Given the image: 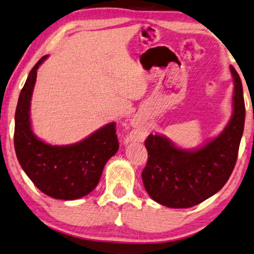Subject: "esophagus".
Here are the masks:
<instances>
[{
	"label": "esophagus",
	"instance_id": "esophagus-1",
	"mask_svg": "<svg viewBox=\"0 0 254 254\" xmlns=\"http://www.w3.org/2000/svg\"><path fill=\"white\" fill-rule=\"evenodd\" d=\"M128 141H129V139H128V138H127V139H126V142H128Z\"/></svg>",
	"mask_w": 254,
	"mask_h": 254
}]
</instances>
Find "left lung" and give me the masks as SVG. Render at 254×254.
I'll return each mask as SVG.
<instances>
[{
    "label": "left lung",
    "mask_w": 254,
    "mask_h": 254,
    "mask_svg": "<svg viewBox=\"0 0 254 254\" xmlns=\"http://www.w3.org/2000/svg\"><path fill=\"white\" fill-rule=\"evenodd\" d=\"M233 115L221 133L196 149H181L170 138L150 134L143 185L154 201L172 208L198 205L222 189L233 173L244 130L245 104L240 75L233 66Z\"/></svg>",
    "instance_id": "left-lung-1"
}]
</instances>
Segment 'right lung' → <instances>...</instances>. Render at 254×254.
<instances>
[{"label": "right lung", "mask_w": 254, "mask_h": 254, "mask_svg": "<svg viewBox=\"0 0 254 254\" xmlns=\"http://www.w3.org/2000/svg\"><path fill=\"white\" fill-rule=\"evenodd\" d=\"M43 56L29 72L20 91L14 116V150L21 168L47 196L73 200L86 196L100 182L106 161L119 149L116 123H110L82 141L51 145L32 130L31 100L36 71L47 60Z\"/></svg>", "instance_id": "add662e5"}]
</instances>
